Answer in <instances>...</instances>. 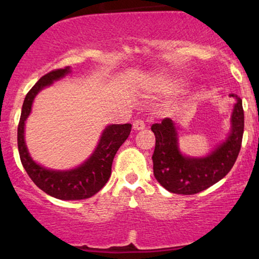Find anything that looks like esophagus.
Instances as JSON below:
<instances>
[{"label":"esophagus","instance_id":"esophagus-1","mask_svg":"<svg viewBox=\"0 0 259 259\" xmlns=\"http://www.w3.org/2000/svg\"><path fill=\"white\" fill-rule=\"evenodd\" d=\"M144 128H145V122L143 121V120L138 119V120H136V121L133 122V130L134 131H141V130H144Z\"/></svg>","mask_w":259,"mask_h":259}]
</instances>
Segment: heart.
<instances>
[{
    "label": "heart",
    "instance_id": "1",
    "mask_svg": "<svg viewBox=\"0 0 259 259\" xmlns=\"http://www.w3.org/2000/svg\"><path fill=\"white\" fill-rule=\"evenodd\" d=\"M158 88L162 92H171L176 88V83L173 82V81L162 80V81H160V83L158 84Z\"/></svg>",
    "mask_w": 259,
    "mask_h": 259
}]
</instances>
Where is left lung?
<instances>
[{"instance_id":"obj_1","label":"left lung","mask_w":259,"mask_h":259,"mask_svg":"<svg viewBox=\"0 0 259 259\" xmlns=\"http://www.w3.org/2000/svg\"><path fill=\"white\" fill-rule=\"evenodd\" d=\"M231 115V132L210 154L191 158L179 150L178 128L169 118L151 127L155 136L153 173L162 187L177 194H196L208 189L230 172L238 157L244 133V111L240 98Z\"/></svg>"}]
</instances>
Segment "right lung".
<instances>
[{
	"label": "right lung",
	"mask_w": 259,
	"mask_h": 259,
	"mask_svg": "<svg viewBox=\"0 0 259 259\" xmlns=\"http://www.w3.org/2000/svg\"><path fill=\"white\" fill-rule=\"evenodd\" d=\"M70 73L69 67L52 70L41 77L24 98L21 118L17 127V146L24 169L35 185L49 196L61 200H80L98 193L108 182L112 162L120 146L131 133L132 125H109L104 130L93 154L79 167L68 171L48 169L35 162L24 141V121L30 114L34 98L46 86Z\"/></svg>",
	"instance_id": "add662e5"
}]
</instances>
